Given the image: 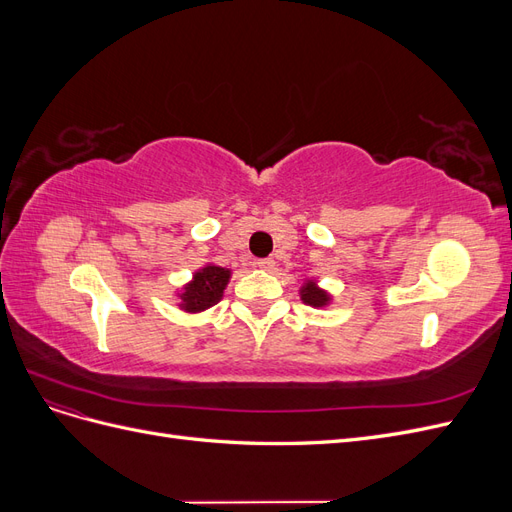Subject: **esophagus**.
<instances>
[{
    "label": "esophagus",
    "instance_id": "34e87169",
    "mask_svg": "<svg viewBox=\"0 0 512 512\" xmlns=\"http://www.w3.org/2000/svg\"><path fill=\"white\" fill-rule=\"evenodd\" d=\"M256 267L260 271H271L275 267V260L273 258H260V260H256Z\"/></svg>",
    "mask_w": 512,
    "mask_h": 512
}]
</instances>
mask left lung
<instances>
[{
	"label": "left lung",
	"mask_w": 512,
	"mask_h": 512,
	"mask_svg": "<svg viewBox=\"0 0 512 512\" xmlns=\"http://www.w3.org/2000/svg\"><path fill=\"white\" fill-rule=\"evenodd\" d=\"M301 301L307 303V305H312V307H322V305H327L331 301V297L324 290H320L316 286V282H307L301 288Z\"/></svg>",
	"instance_id": "obj_1"
}]
</instances>
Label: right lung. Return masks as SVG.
<instances>
[{
	"label": "right lung",
	"mask_w": 512,
	"mask_h": 512,
	"mask_svg": "<svg viewBox=\"0 0 512 512\" xmlns=\"http://www.w3.org/2000/svg\"><path fill=\"white\" fill-rule=\"evenodd\" d=\"M228 280H230V271L215 265H207L200 271H196L194 280L179 294L181 309L192 314L205 312V309L213 307L222 299Z\"/></svg>",
	"instance_id": "obj_1"
}]
</instances>
